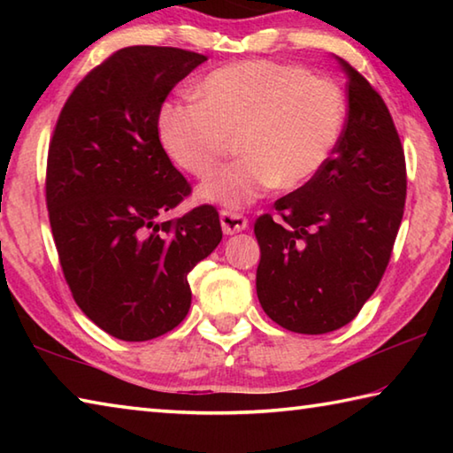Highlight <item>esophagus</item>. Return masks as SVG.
<instances>
[{
    "label": "esophagus",
    "instance_id": "1",
    "mask_svg": "<svg viewBox=\"0 0 453 453\" xmlns=\"http://www.w3.org/2000/svg\"><path fill=\"white\" fill-rule=\"evenodd\" d=\"M219 221H221V229H224L226 235L240 234L245 227H248V219H245L242 213H235L229 210H224L219 213Z\"/></svg>",
    "mask_w": 453,
    "mask_h": 453
}]
</instances>
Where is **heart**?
<instances>
[{
	"label": "heart",
	"instance_id": "heart-1",
	"mask_svg": "<svg viewBox=\"0 0 453 453\" xmlns=\"http://www.w3.org/2000/svg\"><path fill=\"white\" fill-rule=\"evenodd\" d=\"M199 102L159 107V143L191 175H208L237 143V157L197 189L203 202L243 208L272 188L300 189L324 170L346 121L332 80L270 59L218 67L197 86Z\"/></svg>",
	"mask_w": 453,
	"mask_h": 453
}]
</instances>
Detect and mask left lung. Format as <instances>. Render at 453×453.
<instances>
[{
  "label": "left lung",
  "instance_id": "obj_1",
  "mask_svg": "<svg viewBox=\"0 0 453 453\" xmlns=\"http://www.w3.org/2000/svg\"><path fill=\"white\" fill-rule=\"evenodd\" d=\"M348 75V119L308 186L259 216L257 300L275 324L327 334L354 319L386 272L405 205V157L388 105L362 73Z\"/></svg>",
  "mask_w": 453,
  "mask_h": 453
}]
</instances>
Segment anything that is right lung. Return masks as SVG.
I'll use <instances>...</instances> for the list:
<instances>
[{
  "mask_svg": "<svg viewBox=\"0 0 453 453\" xmlns=\"http://www.w3.org/2000/svg\"><path fill=\"white\" fill-rule=\"evenodd\" d=\"M202 53L132 45L83 78L61 110L45 202L80 310L118 340L145 342L188 316V273L221 242L213 205L159 221L191 194L159 143L157 113Z\"/></svg>",
  "mask_w": 453,
  "mask_h": 453,
  "instance_id": "obj_1",
  "label": "right lung"
}]
</instances>
